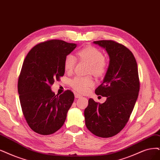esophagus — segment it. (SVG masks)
I'll return each mask as SVG.
<instances>
[{"label":"esophagus","mask_w":160,"mask_h":160,"mask_svg":"<svg viewBox=\"0 0 160 160\" xmlns=\"http://www.w3.org/2000/svg\"><path fill=\"white\" fill-rule=\"evenodd\" d=\"M74 96H75V98H81L82 97L80 94L78 93H74Z\"/></svg>","instance_id":"esophagus-1"}]
</instances>
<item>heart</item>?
Returning a JSON list of instances; mask_svg holds the SVG:
<instances>
[{"label": "heart", "mask_w": 160, "mask_h": 160, "mask_svg": "<svg viewBox=\"0 0 160 160\" xmlns=\"http://www.w3.org/2000/svg\"><path fill=\"white\" fill-rule=\"evenodd\" d=\"M78 57L82 60L90 63L89 72L98 76H103L107 71V63L105 61L103 52L94 47L89 46L81 49L78 52ZM77 62L76 57L69 54L64 61L65 71L71 72L74 70ZM94 81L90 76L76 77L71 81V85L74 89L80 93H86L89 88L93 86Z\"/></svg>", "instance_id": "1"}]
</instances>
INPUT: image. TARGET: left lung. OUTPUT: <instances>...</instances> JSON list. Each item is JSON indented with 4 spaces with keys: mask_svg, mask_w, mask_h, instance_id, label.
<instances>
[{
    "mask_svg": "<svg viewBox=\"0 0 160 160\" xmlns=\"http://www.w3.org/2000/svg\"><path fill=\"white\" fill-rule=\"evenodd\" d=\"M109 57V64L103 83L95 90L107 98L103 103L90 98L84 110L87 128L97 137L109 138L125 127L137 102L140 90L138 66L125 46L112 40L93 41Z\"/></svg>",
    "mask_w": 160,
    "mask_h": 160,
    "instance_id": "8db88e82",
    "label": "left lung"
}]
</instances>
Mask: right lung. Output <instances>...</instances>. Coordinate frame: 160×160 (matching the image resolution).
Wrapping results in <instances>:
<instances>
[{"label":"right lung","mask_w":160,"mask_h":160,"mask_svg":"<svg viewBox=\"0 0 160 160\" xmlns=\"http://www.w3.org/2000/svg\"><path fill=\"white\" fill-rule=\"evenodd\" d=\"M76 47L62 40H48L34 46L24 59L18 90L23 116L36 133L51 134L66 120L74 93L67 90L55 95L51 86L63 76L64 58Z\"/></svg>","instance_id":"obj_1"}]
</instances>
